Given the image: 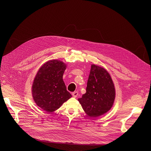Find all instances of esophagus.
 <instances>
[{"instance_id":"1","label":"esophagus","mask_w":151,"mask_h":151,"mask_svg":"<svg viewBox=\"0 0 151 151\" xmlns=\"http://www.w3.org/2000/svg\"><path fill=\"white\" fill-rule=\"evenodd\" d=\"M78 92H76V91L72 93V96H73V97L74 98H76V97L78 96Z\"/></svg>"}]
</instances>
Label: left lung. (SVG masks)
Wrapping results in <instances>:
<instances>
[{"mask_svg": "<svg viewBox=\"0 0 151 151\" xmlns=\"http://www.w3.org/2000/svg\"><path fill=\"white\" fill-rule=\"evenodd\" d=\"M115 96L114 85L109 73L104 68L92 64L86 92L78 99L85 113L91 117L104 115L113 106Z\"/></svg>", "mask_w": 151, "mask_h": 151, "instance_id": "1", "label": "left lung"}]
</instances>
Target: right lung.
I'll list each match as a JSON object with an SVG mask.
<instances>
[{
	"instance_id": "right-lung-1",
	"label": "right lung",
	"mask_w": 151,
	"mask_h": 151,
	"mask_svg": "<svg viewBox=\"0 0 151 151\" xmlns=\"http://www.w3.org/2000/svg\"><path fill=\"white\" fill-rule=\"evenodd\" d=\"M67 65L62 61L51 60L40 67L34 78L32 88L36 104L47 113L59 109L71 97L63 81Z\"/></svg>"
}]
</instances>
